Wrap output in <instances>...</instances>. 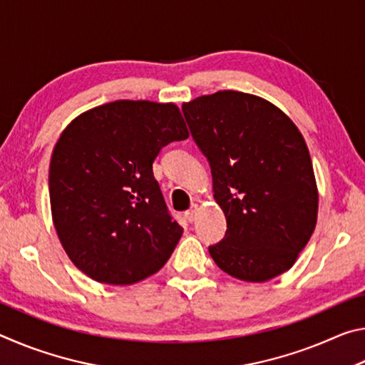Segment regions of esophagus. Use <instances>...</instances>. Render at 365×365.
<instances>
[{
  "instance_id": "esophagus-1",
  "label": "esophagus",
  "mask_w": 365,
  "mask_h": 365,
  "mask_svg": "<svg viewBox=\"0 0 365 365\" xmlns=\"http://www.w3.org/2000/svg\"><path fill=\"white\" fill-rule=\"evenodd\" d=\"M197 212H200V207H197L196 205H193V206H191V209H188V211L185 212V215H187V219H188L190 222H193V220L196 219Z\"/></svg>"
}]
</instances>
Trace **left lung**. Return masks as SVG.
I'll return each instance as SVG.
<instances>
[{"instance_id":"obj_1","label":"left lung","mask_w":365,"mask_h":365,"mask_svg":"<svg viewBox=\"0 0 365 365\" xmlns=\"http://www.w3.org/2000/svg\"><path fill=\"white\" fill-rule=\"evenodd\" d=\"M211 165L227 219L209 255L228 275L267 282L293 267L317 224L319 193L306 141L274 104L224 90L182 106Z\"/></svg>"}]
</instances>
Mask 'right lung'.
I'll return each instance as SVG.
<instances>
[{
	"label": "right lung",
	"mask_w": 365,
	"mask_h": 365,
	"mask_svg": "<svg viewBox=\"0 0 365 365\" xmlns=\"http://www.w3.org/2000/svg\"><path fill=\"white\" fill-rule=\"evenodd\" d=\"M188 138L174 103L119 100L76 117L49 163L54 228L76 267L100 283L132 285L168 262L183 228L153 175L170 141Z\"/></svg>",
	"instance_id": "add662e5"
}]
</instances>
